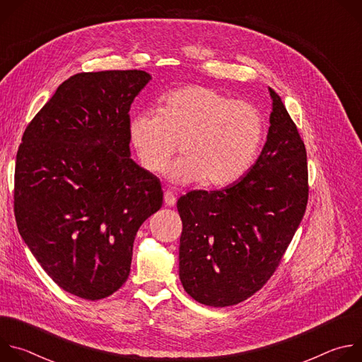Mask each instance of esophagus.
Here are the masks:
<instances>
[{
  "label": "esophagus",
  "instance_id": "obj_1",
  "mask_svg": "<svg viewBox=\"0 0 362 362\" xmlns=\"http://www.w3.org/2000/svg\"><path fill=\"white\" fill-rule=\"evenodd\" d=\"M163 197H165V203H166V206H175V204H176V196H175L170 190H166Z\"/></svg>",
  "mask_w": 362,
  "mask_h": 362
}]
</instances>
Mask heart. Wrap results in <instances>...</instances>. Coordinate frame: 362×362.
Instances as JSON below:
<instances>
[{
	"mask_svg": "<svg viewBox=\"0 0 362 362\" xmlns=\"http://www.w3.org/2000/svg\"><path fill=\"white\" fill-rule=\"evenodd\" d=\"M256 106L215 88L187 86L169 93L159 112H141L129 122V139L148 172L163 170L182 143L183 158L168 168L177 186L202 182L221 187L239 180L253 165L264 140Z\"/></svg>",
	"mask_w": 362,
	"mask_h": 362,
	"instance_id": "heart-1",
	"label": "heart"
}]
</instances>
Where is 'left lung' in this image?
<instances>
[{"label":"left lung","mask_w":362,"mask_h":362,"mask_svg":"<svg viewBox=\"0 0 362 362\" xmlns=\"http://www.w3.org/2000/svg\"><path fill=\"white\" fill-rule=\"evenodd\" d=\"M267 143L253 166L221 190L177 200L183 223L179 278L197 302L236 305L272 276L306 209V150L281 97L269 87Z\"/></svg>","instance_id":"1"}]
</instances>
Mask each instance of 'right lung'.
Segmentation results:
<instances>
[{
	"label": "right lung",
	"mask_w": 362,
	"mask_h": 362,
	"mask_svg": "<svg viewBox=\"0 0 362 362\" xmlns=\"http://www.w3.org/2000/svg\"><path fill=\"white\" fill-rule=\"evenodd\" d=\"M141 70L80 73L27 126L16 163L18 232L62 289L97 300L129 278L141 223L163 203L159 179L130 156L129 110Z\"/></svg>",
	"instance_id": "add662e5"
}]
</instances>
